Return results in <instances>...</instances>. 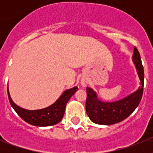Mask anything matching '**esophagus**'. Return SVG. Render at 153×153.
Returning <instances> with one entry per match:
<instances>
[{"label": "esophagus", "mask_w": 153, "mask_h": 153, "mask_svg": "<svg viewBox=\"0 0 153 153\" xmlns=\"http://www.w3.org/2000/svg\"><path fill=\"white\" fill-rule=\"evenodd\" d=\"M82 84H84V83H82Z\"/></svg>", "instance_id": "1"}]
</instances>
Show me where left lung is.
<instances>
[{"instance_id": "obj_1", "label": "left lung", "mask_w": 153, "mask_h": 153, "mask_svg": "<svg viewBox=\"0 0 153 153\" xmlns=\"http://www.w3.org/2000/svg\"><path fill=\"white\" fill-rule=\"evenodd\" d=\"M133 61L141 85L134 93L117 102H105L98 99L93 89L86 87V114L94 123L105 126L118 123L127 118L140 104L144 90L145 74L140 53L136 47L133 51Z\"/></svg>"}]
</instances>
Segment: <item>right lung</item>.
Returning <instances> with one entry per match:
<instances>
[{
	"label": "right lung",
	"instance_id": "1",
	"mask_svg": "<svg viewBox=\"0 0 153 153\" xmlns=\"http://www.w3.org/2000/svg\"><path fill=\"white\" fill-rule=\"evenodd\" d=\"M78 90L77 86L65 91L58 98V100L53 103L51 105L46 107L44 109H36V110H28L18 106L13 102L10 97L8 89V100L19 116L30 125L35 126H51L56 125L62 120L64 115L65 109L67 102Z\"/></svg>",
	"mask_w": 153,
	"mask_h": 153
}]
</instances>
